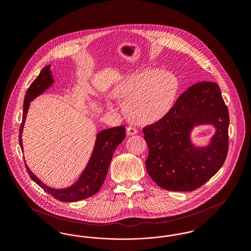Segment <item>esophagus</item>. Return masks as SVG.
<instances>
[{
  "label": "esophagus",
  "instance_id": "obj_1",
  "mask_svg": "<svg viewBox=\"0 0 251 251\" xmlns=\"http://www.w3.org/2000/svg\"><path fill=\"white\" fill-rule=\"evenodd\" d=\"M137 133V129L132 127V126H129L127 128V134L128 135H133V134H136Z\"/></svg>",
  "mask_w": 251,
  "mask_h": 251
}]
</instances>
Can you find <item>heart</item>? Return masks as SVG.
Listing matches in <instances>:
<instances>
[{"instance_id":"heart-1","label":"heart","mask_w":251,"mask_h":251,"mask_svg":"<svg viewBox=\"0 0 251 251\" xmlns=\"http://www.w3.org/2000/svg\"><path fill=\"white\" fill-rule=\"evenodd\" d=\"M179 81L171 72L147 69L124 78L114 88L121 100L124 113L139 123H152L163 119L173 106ZM112 108V104H108Z\"/></svg>"}]
</instances>
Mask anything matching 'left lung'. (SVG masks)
<instances>
[{
  "instance_id": "8db88e82",
  "label": "left lung",
  "mask_w": 251,
  "mask_h": 251,
  "mask_svg": "<svg viewBox=\"0 0 251 251\" xmlns=\"http://www.w3.org/2000/svg\"><path fill=\"white\" fill-rule=\"evenodd\" d=\"M210 124L216 132L206 147H196L190 134L195 126ZM228 110L219 86L201 82L179 96L167 115L143 128L149 147L145 162L151 178L170 191H193L223 166L228 149Z\"/></svg>"
}]
</instances>
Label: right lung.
<instances>
[{
  "label": "right lung",
  "mask_w": 251,
  "mask_h": 251,
  "mask_svg": "<svg viewBox=\"0 0 251 251\" xmlns=\"http://www.w3.org/2000/svg\"><path fill=\"white\" fill-rule=\"evenodd\" d=\"M50 65L46 66L42 69L36 80L31 84L27 89L26 95L24 98V113H23V122L20 127L19 142L22 151H24L23 147V131H24V122L26 120V115L30 106V102L35 100L37 96L41 95L45 90L54 82L51 72L50 71ZM126 136V129L124 126H119L106 129L100 131L97 134L95 147L92 151L91 157L83 173L79 177L78 180L72 184V186L64 189L50 188L44 184L36 175L29 169L26 165L25 167L30 178L33 179L36 184H38L44 191L47 192L51 197L60 201L62 202H74L78 201L85 200L100 190L104 179L107 175L108 168L110 166L113 154Z\"/></svg>",
  "instance_id": "add662e5"
}]
</instances>
